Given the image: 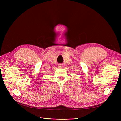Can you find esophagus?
<instances>
[{
    "instance_id": "1",
    "label": "esophagus",
    "mask_w": 121,
    "mask_h": 121,
    "mask_svg": "<svg viewBox=\"0 0 121 121\" xmlns=\"http://www.w3.org/2000/svg\"><path fill=\"white\" fill-rule=\"evenodd\" d=\"M59 65V67H60V68H61L62 67H63V66H62L61 65Z\"/></svg>"
}]
</instances>
